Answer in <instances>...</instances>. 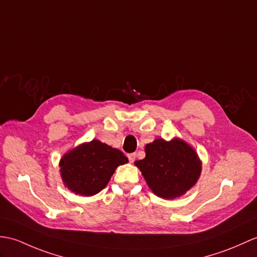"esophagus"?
Masks as SVG:
<instances>
[{"label":"esophagus","mask_w":257,"mask_h":257,"mask_svg":"<svg viewBox=\"0 0 257 257\" xmlns=\"http://www.w3.org/2000/svg\"><path fill=\"white\" fill-rule=\"evenodd\" d=\"M136 157H137L136 153H130V154H128V159H129V161H130V163H134V162H135Z\"/></svg>","instance_id":"esophagus-1"}]
</instances>
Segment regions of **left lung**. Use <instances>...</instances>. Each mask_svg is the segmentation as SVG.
I'll use <instances>...</instances> for the list:
<instances>
[{"label": "left lung", "instance_id": "obj_1", "mask_svg": "<svg viewBox=\"0 0 257 257\" xmlns=\"http://www.w3.org/2000/svg\"><path fill=\"white\" fill-rule=\"evenodd\" d=\"M146 158L136 161L152 192L164 199H174L192 188L201 173L196 151L182 139H156L146 146Z\"/></svg>", "mask_w": 257, "mask_h": 257}]
</instances>
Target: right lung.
<instances>
[{"label": "right lung", "instance_id": "obj_1", "mask_svg": "<svg viewBox=\"0 0 257 257\" xmlns=\"http://www.w3.org/2000/svg\"><path fill=\"white\" fill-rule=\"evenodd\" d=\"M127 162L120 150L94 139L65 153L59 165L65 187L76 195L93 196L106 187L117 166Z\"/></svg>", "mask_w": 257, "mask_h": 257}]
</instances>
